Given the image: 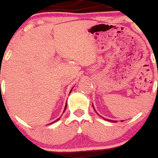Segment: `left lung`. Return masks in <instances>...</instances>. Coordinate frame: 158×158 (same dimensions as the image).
Masks as SVG:
<instances>
[{"instance_id":"8db88e82","label":"left lung","mask_w":158,"mask_h":158,"mask_svg":"<svg viewBox=\"0 0 158 158\" xmlns=\"http://www.w3.org/2000/svg\"><path fill=\"white\" fill-rule=\"evenodd\" d=\"M92 107H93L94 108V106L93 105H92ZM94 110H95V109H94ZM95 112H96V111H95ZM96 114H98V113H97L96 112ZM103 118V119L104 120H106V121H111V122H117V121H112V120H109V119H106V118Z\"/></svg>"}]
</instances>
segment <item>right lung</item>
Returning <instances> with one entry per match:
<instances>
[{
  "label": "right lung",
  "mask_w": 158,
  "mask_h": 158,
  "mask_svg": "<svg viewBox=\"0 0 158 158\" xmlns=\"http://www.w3.org/2000/svg\"><path fill=\"white\" fill-rule=\"evenodd\" d=\"M72 89H71V90H70V92H69V93H70V92H72ZM66 106H67V102H66V106H65V109H64V111H65V110H66ZM64 111H63V113H64ZM59 119H60V118H58V119H57V120H56V121H53V122H52V123H54V122H56V121H59ZM51 124H52V123H51Z\"/></svg>",
  "instance_id": "obj_1"
}]
</instances>
